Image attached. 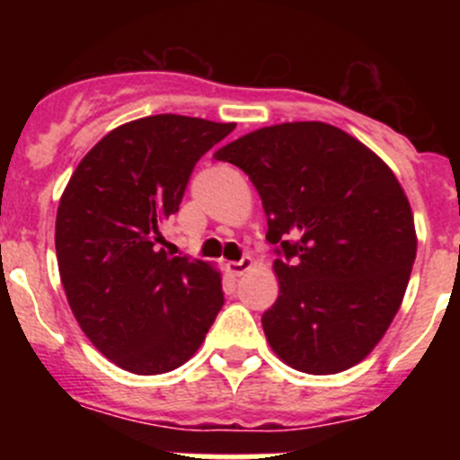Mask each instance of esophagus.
<instances>
[{
  "mask_svg": "<svg viewBox=\"0 0 460 460\" xmlns=\"http://www.w3.org/2000/svg\"><path fill=\"white\" fill-rule=\"evenodd\" d=\"M226 271L231 273V276H243L244 271H249V269L253 267V258L252 256H244L240 262H226L225 264Z\"/></svg>",
  "mask_w": 460,
  "mask_h": 460,
  "instance_id": "obj_1",
  "label": "esophagus"
}]
</instances>
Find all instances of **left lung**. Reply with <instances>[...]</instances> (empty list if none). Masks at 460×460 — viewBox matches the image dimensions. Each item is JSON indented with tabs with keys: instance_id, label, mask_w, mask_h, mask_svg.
<instances>
[{
	"instance_id": "1",
	"label": "left lung",
	"mask_w": 460,
	"mask_h": 460,
	"mask_svg": "<svg viewBox=\"0 0 460 460\" xmlns=\"http://www.w3.org/2000/svg\"><path fill=\"white\" fill-rule=\"evenodd\" d=\"M258 189L278 300L262 316L273 354L305 374L367 358L401 309L416 258L410 200L394 171L324 122L258 128L213 153Z\"/></svg>"
}]
</instances>
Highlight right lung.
I'll return each mask as SVG.
<instances>
[{
  "label": "right lung",
  "mask_w": 460,
  "mask_h": 460,
  "mask_svg": "<svg viewBox=\"0 0 460 460\" xmlns=\"http://www.w3.org/2000/svg\"><path fill=\"white\" fill-rule=\"evenodd\" d=\"M235 124L148 115L106 133L73 171L58 207L55 252L82 332L131 374L178 369L225 305L222 273L169 256L162 226L189 175Z\"/></svg>",
  "instance_id": "obj_1"
}]
</instances>
